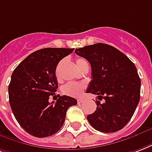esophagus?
Returning a JSON list of instances; mask_svg holds the SVG:
<instances>
[{
    "instance_id": "34e87169",
    "label": "esophagus",
    "mask_w": 152,
    "mask_h": 152,
    "mask_svg": "<svg viewBox=\"0 0 152 152\" xmlns=\"http://www.w3.org/2000/svg\"><path fill=\"white\" fill-rule=\"evenodd\" d=\"M84 99H77V103H78V104H82V103H84Z\"/></svg>"
}]
</instances>
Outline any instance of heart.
<instances>
[{"label": "heart", "instance_id": "b5f03b06", "mask_svg": "<svg viewBox=\"0 0 152 152\" xmlns=\"http://www.w3.org/2000/svg\"><path fill=\"white\" fill-rule=\"evenodd\" d=\"M76 63L80 70L84 68L85 66H88V64L86 61V60L82 57L76 58ZM84 88H85V86L83 84L76 83V82H70V83L66 84L62 88V92L64 94L68 95L70 96L77 97L80 96L82 94Z\"/></svg>", "mask_w": 152, "mask_h": 152}]
</instances>
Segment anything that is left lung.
Segmentation results:
<instances>
[{"label": "left lung", "instance_id": "left-lung-1", "mask_svg": "<svg viewBox=\"0 0 152 152\" xmlns=\"http://www.w3.org/2000/svg\"><path fill=\"white\" fill-rule=\"evenodd\" d=\"M75 53L91 64V78L88 93L97 100L96 110L87 119L95 129L115 132L130 121L140 99L141 81L135 64L117 48L103 43L77 48Z\"/></svg>", "mask_w": 152, "mask_h": 152}]
</instances>
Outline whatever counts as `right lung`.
<instances>
[{"instance_id": "1", "label": "right lung", "mask_w": 152, "mask_h": 152, "mask_svg": "<svg viewBox=\"0 0 152 152\" xmlns=\"http://www.w3.org/2000/svg\"><path fill=\"white\" fill-rule=\"evenodd\" d=\"M74 48H46L28 55L15 68L9 85V104L20 127L38 138L53 135L63 126L68 107L76 99L60 96L48 101L58 88L56 76L60 61Z\"/></svg>"}]
</instances>
